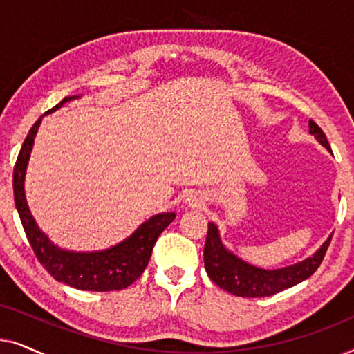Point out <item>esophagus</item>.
I'll use <instances>...</instances> for the list:
<instances>
[{
  "label": "esophagus",
  "mask_w": 354,
  "mask_h": 354,
  "mask_svg": "<svg viewBox=\"0 0 354 354\" xmlns=\"http://www.w3.org/2000/svg\"><path fill=\"white\" fill-rule=\"evenodd\" d=\"M201 200L200 198H196V196H190L188 198V205H190L192 207H200L201 206Z\"/></svg>",
  "instance_id": "esophagus-1"
}]
</instances>
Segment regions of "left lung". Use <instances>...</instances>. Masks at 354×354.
<instances>
[{"label":"left lung","instance_id":"1","mask_svg":"<svg viewBox=\"0 0 354 354\" xmlns=\"http://www.w3.org/2000/svg\"><path fill=\"white\" fill-rule=\"evenodd\" d=\"M309 133H313L324 147L330 149L326 133L311 119L309 120ZM332 236L321 246V250L303 263L290 266L285 269L264 270L236 258L229 253L219 240V232L214 224H207V235L205 243V268L209 279L222 290L236 297L259 298L272 297L285 288L293 287L316 272L327 253Z\"/></svg>","mask_w":354,"mask_h":354}]
</instances>
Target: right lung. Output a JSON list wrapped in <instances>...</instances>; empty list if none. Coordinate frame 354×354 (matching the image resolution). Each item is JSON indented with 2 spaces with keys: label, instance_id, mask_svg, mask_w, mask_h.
Instances as JSON below:
<instances>
[{
  "label": "right lung",
  "instance_id": "add662e5",
  "mask_svg": "<svg viewBox=\"0 0 354 354\" xmlns=\"http://www.w3.org/2000/svg\"><path fill=\"white\" fill-rule=\"evenodd\" d=\"M72 98L75 96H67L55 108L46 111V114L61 108ZM40 120L41 119H38L28 130V135L19 151L16 166H14V201H16L19 217H21L33 253L57 282L79 290H88V292H114V290L127 288L143 274L158 236L171 224L176 214L164 212V214L151 217L122 243L111 250L100 251V253H69V251L57 248L37 227L28 211L26 195H24L26 166Z\"/></svg>",
  "mask_w": 354,
  "mask_h": 354
}]
</instances>
